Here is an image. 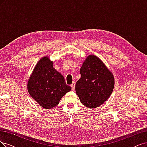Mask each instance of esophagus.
<instances>
[{
  "label": "esophagus",
  "mask_w": 147,
  "mask_h": 147,
  "mask_svg": "<svg viewBox=\"0 0 147 147\" xmlns=\"http://www.w3.org/2000/svg\"><path fill=\"white\" fill-rule=\"evenodd\" d=\"M71 88H72V90H75V84L74 82H73L71 85Z\"/></svg>",
  "instance_id": "1"
}]
</instances>
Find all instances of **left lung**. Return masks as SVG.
Masks as SVG:
<instances>
[{
	"instance_id": "8db88e82",
	"label": "left lung",
	"mask_w": 147,
	"mask_h": 147,
	"mask_svg": "<svg viewBox=\"0 0 147 147\" xmlns=\"http://www.w3.org/2000/svg\"><path fill=\"white\" fill-rule=\"evenodd\" d=\"M79 71L80 78L76 84V93L85 106L91 109L98 107L112 93L115 84L112 73L94 55L87 57Z\"/></svg>"
}]
</instances>
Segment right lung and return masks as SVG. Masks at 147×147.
Segmentation results:
<instances>
[{
	"label": "right lung",
	"instance_id": "right-lung-1",
	"mask_svg": "<svg viewBox=\"0 0 147 147\" xmlns=\"http://www.w3.org/2000/svg\"><path fill=\"white\" fill-rule=\"evenodd\" d=\"M27 90L31 97L46 109L58 105L71 88L62 75L53 67V61L45 56L38 61L28 80Z\"/></svg>",
	"mask_w": 147,
	"mask_h": 147
}]
</instances>
